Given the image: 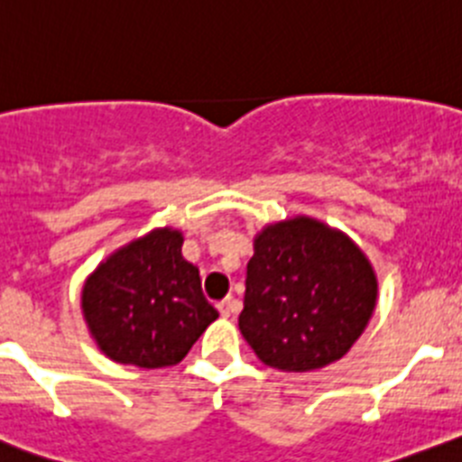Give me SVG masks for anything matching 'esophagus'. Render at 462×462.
Wrapping results in <instances>:
<instances>
[{"instance_id": "1", "label": "esophagus", "mask_w": 462, "mask_h": 462, "mask_svg": "<svg viewBox=\"0 0 462 462\" xmlns=\"http://www.w3.org/2000/svg\"><path fill=\"white\" fill-rule=\"evenodd\" d=\"M217 310L222 318H231L234 313H238L240 310V301L234 300V297H228V300L224 301H217Z\"/></svg>"}]
</instances>
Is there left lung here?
<instances>
[{
    "label": "left lung",
    "mask_w": 462,
    "mask_h": 462,
    "mask_svg": "<svg viewBox=\"0 0 462 462\" xmlns=\"http://www.w3.org/2000/svg\"><path fill=\"white\" fill-rule=\"evenodd\" d=\"M245 285L240 333L279 372H313L340 360L365 331L379 294L365 252L309 215L258 231Z\"/></svg>",
    "instance_id": "1"
}]
</instances>
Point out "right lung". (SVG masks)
I'll return each mask as SVG.
<instances>
[{"instance_id":"1","label":"right lung","mask_w":462,"mask_h":462,"mask_svg":"<svg viewBox=\"0 0 462 462\" xmlns=\"http://www.w3.org/2000/svg\"><path fill=\"white\" fill-rule=\"evenodd\" d=\"M181 247L179 228H152L88 274L81 310L104 356L143 370L172 367L219 318Z\"/></svg>"}]
</instances>
